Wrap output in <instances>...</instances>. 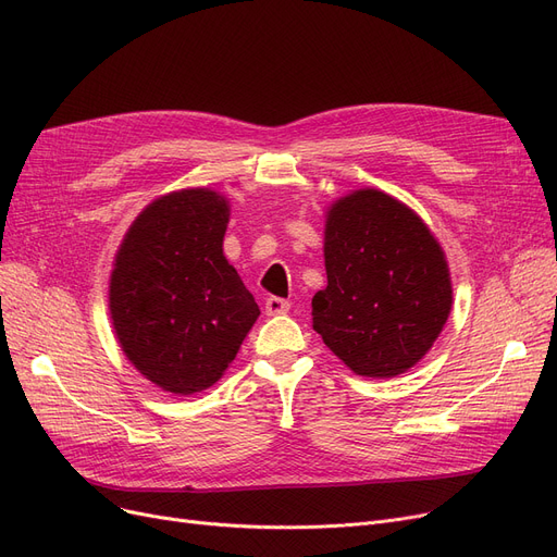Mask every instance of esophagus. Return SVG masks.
Here are the masks:
<instances>
[{"mask_svg": "<svg viewBox=\"0 0 557 557\" xmlns=\"http://www.w3.org/2000/svg\"><path fill=\"white\" fill-rule=\"evenodd\" d=\"M263 309H267V315H282L290 309V305L284 298H269L267 307H263Z\"/></svg>", "mask_w": 557, "mask_h": 557, "instance_id": "1", "label": "esophagus"}]
</instances>
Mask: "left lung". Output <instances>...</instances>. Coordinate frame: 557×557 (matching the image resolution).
I'll return each mask as SVG.
<instances>
[{
    "instance_id": "obj_1",
    "label": "left lung",
    "mask_w": 557,
    "mask_h": 557,
    "mask_svg": "<svg viewBox=\"0 0 557 557\" xmlns=\"http://www.w3.org/2000/svg\"><path fill=\"white\" fill-rule=\"evenodd\" d=\"M327 286L311 300L313 330L361 376L413 368L441 336L451 305L443 246L401 200L357 189L325 212Z\"/></svg>"
}]
</instances>
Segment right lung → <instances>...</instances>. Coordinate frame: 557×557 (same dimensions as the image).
Segmentation results:
<instances>
[{
  "label": "right lung",
  "mask_w": 557,
  "mask_h": 557,
  "mask_svg": "<svg viewBox=\"0 0 557 557\" xmlns=\"http://www.w3.org/2000/svg\"><path fill=\"white\" fill-rule=\"evenodd\" d=\"M230 200L208 187L146 205L114 255L108 307L126 359L173 395L214 386L259 307L223 255Z\"/></svg>",
  "instance_id": "1"
}]
</instances>
